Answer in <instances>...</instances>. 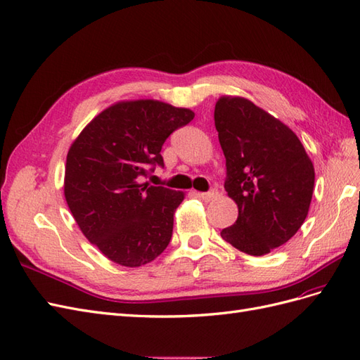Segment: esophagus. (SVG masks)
<instances>
[{"mask_svg":"<svg viewBox=\"0 0 360 360\" xmlns=\"http://www.w3.org/2000/svg\"><path fill=\"white\" fill-rule=\"evenodd\" d=\"M215 196H217V190H211V191H207V193H198V198L205 200V202L212 200Z\"/></svg>","mask_w":360,"mask_h":360,"instance_id":"esophagus-1","label":"esophagus"}]
</instances>
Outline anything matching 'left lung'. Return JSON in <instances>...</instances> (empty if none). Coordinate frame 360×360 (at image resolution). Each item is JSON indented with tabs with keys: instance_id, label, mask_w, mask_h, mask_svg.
Masks as SVG:
<instances>
[{
	"instance_id": "left-lung-1",
	"label": "left lung",
	"mask_w": 360,
	"mask_h": 360,
	"mask_svg": "<svg viewBox=\"0 0 360 360\" xmlns=\"http://www.w3.org/2000/svg\"><path fill=\"white\" fill-rule=\"evenodd\" d=\"M214 120L226 158L224 188L238 205V219L221 238L252 256L270 253L306 219L312 161L288 127L249 99L220 98Z\"/></svg>"
}]
</instances>
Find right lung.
Here are the masks:
<instances>
[{
	"label": "right lung",
	"mask_w": 360,
	"mask_h": 360,
	"mask_svg": "<svg viewBox=\"0 0 360 360\" xmlns=\"http://www.w3.org/2000/svg\"><path fill=\"white\" fill-rule=\"evenodd\" d=\"M194 117L160 101H123L81 131L66 158L65 198L81 232L112 262L140 266L167 248L184 193L141 184L161 148Z\"/></svg>",
	"instance_id": "add662e5"
}]
</instances>
